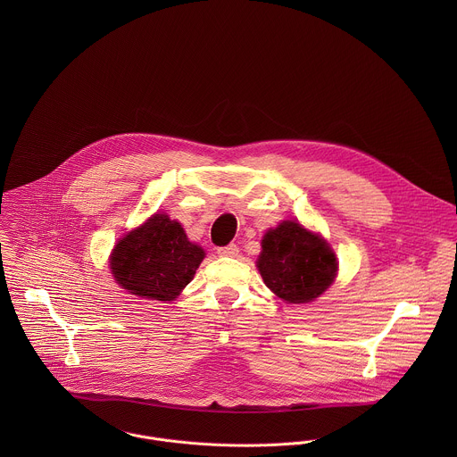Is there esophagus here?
I'll return each instance as SVG.
<instances>
[{
  "label": "esophagus",
  "mask_w": 457,
  "mask_h": 457,
  "mask_svg": "<svg viewBox=\"0 0 457 457\" xmlns=\"http://www.w3.org/2000/svg\"><path fill=\"white\" fill-rule=\"evenodd\" d=\"M237 253H239V248H237L236 245H228V246L218 248V255H220V257H230V259H234V257H237Z\"/></svg>",
  "instance_id": "1"
}]
</instances>
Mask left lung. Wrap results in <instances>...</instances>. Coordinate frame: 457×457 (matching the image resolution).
<instances>
[{"mask_svg": "<svg viewBox=\"0 0 457 457\" xmlns=\"http://www.w3.org/2000/svg\"><path fill=\"white\" fill-rule=\"evenodd\" d=\"M257 267L265 287L294 304L320 297L337 274L336 253L326 239L292 220L263 234Z\"/></svg>", "mask_w": 457, "mask_h": 457, "instance_id": "left-lung-1", "label": "left lung"}]
</instances>
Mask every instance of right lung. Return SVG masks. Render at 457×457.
<instances>
[{
    "mask_svg": "<svg viewBox=\"0 0 457 457\" xmlns=\"http://www.w3.org/2000/svg\"><path fill=\"white\" fill-rule=\"evenodd\" d=\"M204 257L179 221L156 212L118 241L109 265L116 283L133 295L174 301L194 279Z\"/></svg>",
    "mask_w": 457,
    "mask_h": 457,
    "instance_id": "add662e5",
    "label": "right lung"
}]
</instances>
